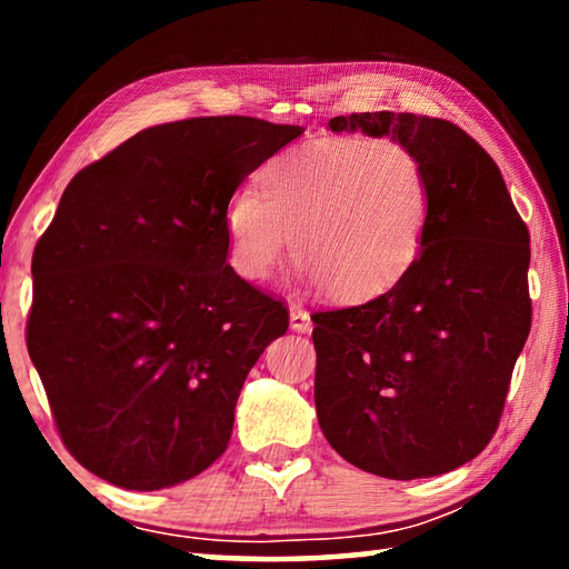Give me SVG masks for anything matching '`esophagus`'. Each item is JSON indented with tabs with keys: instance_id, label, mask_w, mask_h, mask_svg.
<instances>
[{
	"instance_id": "1",
	"label": "esophagus",
	"mask_w": 569,
	"mask_h": 569,
	"mask_svg": "<svg viewBox=\"0 0 569 569\" xmlns=\"http://www.w3.org/2000/svg\"><path fill=\"white\" fill-rule=\"evenodd\" d=\"M291 329H293V331H301V333H308V331L313 329L311 316H308L306 308L291 306Z\"/></svg>"
}]
</instances>
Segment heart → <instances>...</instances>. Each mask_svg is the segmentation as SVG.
<instances>
[{
  "instance_id": "obj_1",
  "label": "heart",
  "mask_w": 569,
  "mask_h": 569,
  "mask_svg": "<svg viewBox=\"0 0 569 569\" xmlns=\"http://www.w3.org/2000/svg\"><path fill=\"white\" fill-rule=\"evenodd\" d=\"M429 213V178L417 152L389 138L323 140L268 162L258 190L230 198V266L246 281H266L293 236L308 281L333 301L361 303L407 276Z\"/></svg>"
}]
</instances>
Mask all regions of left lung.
<instances>
[{
    "label": "left lung",
    "mask_w": 569,
    "mask_h": 569,
    "mask_svg": "<svg viewBox=\"0 0 569 569\" xmlns=\"http://www.w3.org/2000/svg\"><path fill=\"white\" fill-rule=\"evenodd\" d=\"M329 128L391 134L417 152L431 213L419 258L391 291L311 316L321 431L371 475H445L499 427L532 326L529 230L497 162L455 122L381 110Z\"/></svg>",
    "instance_id": "1"
}]
</instances>
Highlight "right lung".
<instances>
[{
    "mask_svg": "<svg viewBox=\"0 0 569 569\" xmlns=\"http://www.w3.org/2000/svg\"><path fill=\"white\" fill-rule=\"evenodd\" d=\"M298 134L243 114L156 124L64 188L34 246L27 351L92 475L152 492L226 451L248 371L288 329L228 266L226 208Z\"/></svg>",
    "mask_w": 569,
    "mask_h": 569,
    "instance_id": "add662e5",
    "label": "right lung"
}]
</instances>
